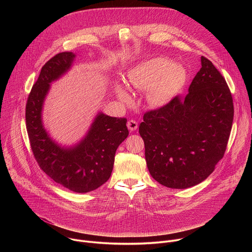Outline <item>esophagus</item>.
I'll use <instances>...</instances> for the list:
<instances>
[{
    "mask_svg": "<svg viewBox=\"0 0 252 252\" xmlns=\"http://www.w3.org/2000/svg\"><path fill=\"white\" fill-rule=\"evenodd\" d=\"M126 126H127V128H128L129 130H131V131H134V130L137 128V123H136L135 121H132V120L128 121Z\"/></svg>",
    "mask_w": 252,
    "mask_h": 252,
    "instance_id": "34e87169",
    "label": "esophagus"
}]
</instances>
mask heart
Wrapping results in <instances>:
<instances>
[{
	"instance_id": "1",
	"label": "heart",
	"mask_w": 252,
	"mask_h": 252,
	"mask_svg": "<svg viewBox=\"0 0 252 252\" xmlns=\"http://www.w3.org/2000/svg\"><path fill=\"white\" fill-rule=\"evenodd\" d=\"M128 86L138 91H149V100L155 106L165 105L186 80L185 69L164 58H154L132 67L127 74ZM118 96L125 102L131 100L127 91L117 86Z\"/></svg>"
}]
</instances>
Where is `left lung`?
Instances as JSON below:
<instances>
[{"mask_svg":"<svg viewBox=\"0 0 252 252\" xmlns=\"http://www.w3.org/2000/svg\"><path fill=\"white\" fill-rule=\"evenodd\" d=\"M201 67L185 97L149 112L139 125L151 175L177 189L206 179L223 158L233 122V102L227 84L212 63Z\"/></svg>","mask_w":252,"mask_h":252,"instance_id":"left-lung-1","label":"left lung"}]
</instances>
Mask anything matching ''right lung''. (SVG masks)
I'll list each match as a JSON object with an SVG mask.
<instances>
[{
    "label": "right lung",
    "mask_w": 252,
    "mask_h": 252,
    "mask_svg": "<svg viewBox=\"0 0 252 252\" xmlns=\"http://www.w3.org/2000/svg\"><path fill=\"white\" fill-rule=\"evenodd\" d=\"M77 55H56L42 67L26 106V125L31 147L40 167L54 182L78 193L98 189L111 177L116 152L127 137L126 119L97 112L86 134L71 146L52 137L43 121L44 103L51 85L63 77Z\"/></svg>",
    "instance_id": "obj_1"
}]
</instances>
